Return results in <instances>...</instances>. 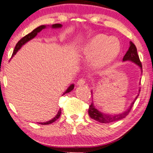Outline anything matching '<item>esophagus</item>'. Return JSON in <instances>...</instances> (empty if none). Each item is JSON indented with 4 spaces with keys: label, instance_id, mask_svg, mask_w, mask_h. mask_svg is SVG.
I'll use <instances>...</instances> for the list:
<instances>
[{
    "label": "esophagus",
    "instance_id": "1",
    "mask_svg": "<svg viewBox=\"0 0 153 153\" xmlns=\"http://www.w3.org/2000/svg\"><path fill=\"white\" fill-rule=\"evenodd\" d=\"M85 82H86L85 79H84V78L79 79V80L77 82V85H79V86H80V85H83L85 83Z\"/></svg>",
    "mask_w": 153,
    "mask_h": 153
}]
</instances>
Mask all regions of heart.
Instances as JSON below:
<instances>
[{
  "label": "heart",
  "mask_w": 153,
  "mask_h": 153,
  "mask_svg": "<svg viewBox=\"0 0 153 153\" xmlns=\"http://www.w3.org/2000/svg\"><path fill=\"white\" fill-rule=\"evenodd\" d=\"M120 48V41L117 37L98 34L88 41L82 48V54L87 59L96 56L95 65L98 67H104L116 59Z\"/></svg>",
  "instance_id": "heart-1"
}]
</instances>
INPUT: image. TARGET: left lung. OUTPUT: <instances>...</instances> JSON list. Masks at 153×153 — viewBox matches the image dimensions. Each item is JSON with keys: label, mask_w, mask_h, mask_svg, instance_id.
I'll return each instance as SVG.
<instances>
[{"label": "left lung", "mask_w": 153, "mask_h": 153, "mask_svg": "<svg viewBox=\"0 0 153 153\" xmlns=\"http://www.w3.org/2000/svg\"><path fill=\"white\" fill-rule=\"evenodd\" d=\"M130 48H129L128 51H127L126 55H124L123 58V61H131L134 62L138 65L139 67H140L141 71H142V64L141 62L139 59V55L137 54V50L135 45L133 44L132 42L130 43ZM139 92H140V89H139ZM139 94L137 96V97L135 98L134 100L132 101V102L131 103L130 106L129 108L127 109L126 111H125L124 112H122L120 114H117L114 115H110V114H104L102 112H100V111H98L97 109L96 108L95 106H94V102H91V104L89 105V117L94 120H96V121H98L100 123H108L117 121V120H121L124 118H126L127 116L128 115V114L130 113L131 111V109L134 105V103L135 100H137V97H138Z\"/></svg>", "instance_id": "left-lung-1"}]
</instances>
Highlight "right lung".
Wrapping results in <instances>:
<instances>
[{
	"label": "right lung",
	"mask_w": 153,
	"mask_h": 153,
	"mask_svg": "<svg viewBox=\"0 0 153 153\" xmlns=\"http://www.w3.org/2000/svg\"><path fill=\"white\" fill-rule=\"evenodd\" d=\"M62 24H59V23H56V24L52 25V26H51V27H53V28H59V27H62ZM46 25H40V26H39L38 27H36V28L34 29V30L32 31L30 33L27 34V35H25V36H23V37L21 39V40H19V42L16 44V46H15L14 52H13V53H12V57H13V56H14V55L17 53V51H18L19 49H20L21 47H22L23 45H24L25 43H27V42H29L30 40L32 39H33L34 37H35V36H36V34H37V33H39L40 31H42L43 29L46 28ZM74 84H73V85H71L69 87H68V89H66V91L64 92V94L69 93L70 91H71L72 90L74 89ZM61 113H62V111H61V109H59V110L58 111L57 114L56 115L55 117L53 118V119L48 120V121H47V122H45V123H38L39 124H42V125H48V124L52 123L55 122L56 120H57L58 119H59V117H60V115H61Z\"/></svg>",
	"instance_id": "obj_1"
}]
</instances>
